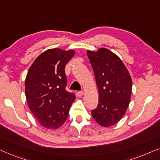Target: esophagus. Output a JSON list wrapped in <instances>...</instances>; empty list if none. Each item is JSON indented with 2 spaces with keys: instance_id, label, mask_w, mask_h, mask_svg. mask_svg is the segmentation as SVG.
Returning <instances> with one entry per match:
<instances>
[{
  "instance_id": "esophagus-1",
  "label": "esophagus",
  "mask_w": 160,
  "mask_h": 160,
  "mask_svg": "<svg viewBox=\"0 0 160 160\" xmlns=\"http://www.w3.org/2000/svg\"><path fill=\"white\" fill-rule=\"evenodd\" d=\"M83 94H84V92H83L82 91H78V96H82Z\"/></svg>"
}]
</instances>
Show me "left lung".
Here are the masks:
<instances>
[{"label":"left lung","mask_w":160,"mask_h":160,"mask_svg":"<svg viewBox=\"0 0 160 160\" xmlns=\"http://www.w3.org/2000/svg\"><path fill=\"white\" fill-rule=\"evenodd\" d=\"M98 90V104L91 114L104 128L118 123L127 110L132 93V79L122 60L105 48L87 51Z\"/></svg>","instance_id":"8db88e82"}]
</instances>
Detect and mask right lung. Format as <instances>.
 <instances>
[{
	"label": "right lung",
	"instance_id": "add662e5",
	"mask_svg": "<svg viewBox=\"0 0 160 160\" xmlns=\"http://www.w3.org/2000/svg\"><path fill=\"white\" fill-rule=\"evenodd\" d=\"M74 50L51 48L35 58L25 79L29 109L40 125L58 129L68 118L75 94L66 91L65 66L75 55Z\"/></svg>",
	"mask_w": 160,
	"mask_h": 160
}]
</instances>
